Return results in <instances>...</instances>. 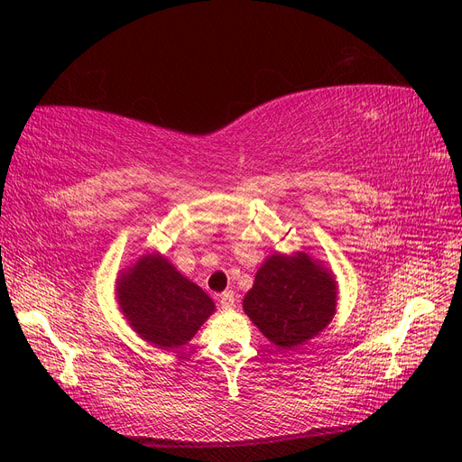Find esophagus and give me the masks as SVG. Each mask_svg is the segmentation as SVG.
<instances>
[{
	"mask_svg": "<svg viewBox=\"0 0 462 462\" xmlns=\"http://www.w3.org/2000/svg\"><path fill=\"white\" fill-rule=\"evenodd\" d=\"M219 304H221V309H226V310L233 309V306H235V292L233 291L221 292V295H219Z\"/></svg>",
	"mask_w": 462,
	"mask_h": 462,
	"instance_id": "obj_1",
	"label": "esophagus"
}]
</instances>
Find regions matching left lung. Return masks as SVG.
Segmentation results:
<instances>
[{"mask_svg": "<svg viewBox=\"0 0 462 462\" xmlns=\"http://www.w3.org/2000/svg\"><path fill=\"white\" fill-rule=\"evenodd\" d=\"M337 304L333 275L309 254H273L262 263L243 309L254 326L282 348L299 346L324 329Z\"/></svg>", "mask_w": 462, "mask_h": 462, "instance_id": "1", "label": "left lung"}]
</instances>
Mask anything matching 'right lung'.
<instances>
[{"instance_id": "1", "label": "right lung", "mask_w": 462, "mask_h": 462, "mask_svg": "<svg viewBox=\"0 0 462 462\" xmlns=\"http://www.w3.org/2000/svg\"><path fill=\"white\" fill-rule=\"evenodd\" d=\"M117 297L134 331L158 348L189 343L216 309L199 285L158 254L141 258L119 279Z\"/></svg>"}]
</instances>
